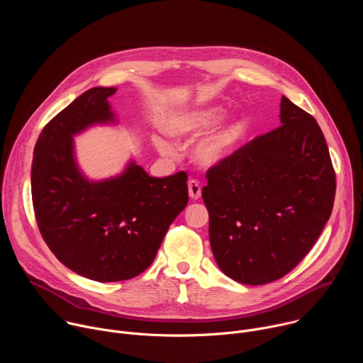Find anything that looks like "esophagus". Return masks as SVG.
<instances>
[{
	"label": "esophagus",
	"instance_id": "esophagus-1",
	"mask_svg": "<svg viewBox=\"0 0 363 363\" xmlns=\"http://www.w3.org/2000/svg\"><path fill=\"white\" fill-rule=\"evenodd\" d=\"M188 194L192 199H198L201 196V185L196 179H191L188 182Z\"/></svg>",
	"mask_w": 363,
	"mask_h": 363
}]
</instances>
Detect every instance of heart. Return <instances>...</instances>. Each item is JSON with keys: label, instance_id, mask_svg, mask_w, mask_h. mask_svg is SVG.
<instances>
[{"label": "heart", "instance_id": "b5f03b06", "mask_svg": "<svg viewBox=\"0 0 363 363\" xmlns=\"http://www.w3.org/2000/svg\"><path fill=\"white\" fill-rule=\"evenodd\" d=\"M221 106H199L172 115L165 123V132L177 139L195 138L213 129L224 116ZM242 133V125L237 119H231L210 135L203 136L192 149V158L202 167H214L223 162L234 150ZM153 145L162 155H174L175 147L171 142L157 136Z\"/></svg>", "mask_w": 363, "mask_h": 363}]
</instances>
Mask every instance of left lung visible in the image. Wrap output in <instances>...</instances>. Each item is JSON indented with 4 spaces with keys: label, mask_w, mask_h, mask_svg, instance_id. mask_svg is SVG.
<instances>
[{
    "label": "left lung",
    "mask_w": 363,
    "mask_h": 363,
    "mask_svg": "<svg viewBox=\"0 0 363 363\" xmlns=\"http://www.w3.org/2000/svg\"><path fill=\"white\" fill-rule=\"evenodd\" d=\"M216 262L230 279L260 286L291 272L312 250L333 208L336 175L316 119L286 96L280 126L206 172Z\"/></svg>",
    "instance_id": "left-lung-1"
}]
</instances>
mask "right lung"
Here are the masks:
<instances>
[{
  "label": "right lung",
  "instance_id": "obj_1",
  "mask_svg": "<svg viewBox=\"0 0 363 363\" xmlns=\"http://www.w3.org/2000/svg\"><path fill=\"white\" fill-rule=\"evenodd\" d=\"M115 87L80 94L41 130L34 146L31 195L38 230L72 272L100 283L145 272L188 203L186 174L153 178L130 161L113 178L90 181L74 157L73 136L116 123Z\"/></svg>",
  "mask_w": 363,
  "mask_h": 363
}]
</instances>
